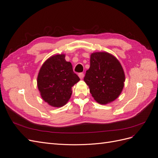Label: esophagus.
<instances>
[{"mask_svg":"<svg viewBox=\"0 0 158 158\" xmlns=\"http://www.w3.org/2000/svg\"><path fill=\"white\" fill-rule=\"evenodd\" d=\"M78 76H79L80 79H82L84 78V74L83 73H80L78 74Z\"/></svg>","mask_w":158,"mask_h":158,"instance_id":"1","label":"esophagus"}]
</instances>
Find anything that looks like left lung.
Listing matches in <instances>:
<instances>
[{
  "label": "left lung",
  "instance_id": "left-lung-1",
  "mask_svg": "<svg viewBox=\"0 0 158 158\" xmlns=\"http://www.w3.org/2000/svg\"><path fill=\"white\" fill-rule=\"evenodd\" d=\"M84 80L95 101L100 104H107L121 94L125 76L115 57L108 52H98L91 55L90 67Z\"/></svg>",
  "mask_w": 158,
  "mask_h": 158
}]
</instances>
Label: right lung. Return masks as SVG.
I'll return each instance as SVG.
<instances>
[{
	"mask_svg": "<svg viewBox=\"0 0 158 158\" xmlns=\"http://www.w3.org/2000/svg\"><path fill=\"white\" fill-rule=\"evenodd\" d=\"M64 55L50 57L42 65L37 76V87L41 98L50 106L59 107L68 102L71 88L80 80Z\"/></svg>",
	"mask_w": 158,
	"mask_h": 158,
	"instance_id": "right-lung-1",
	"label": "right lung"
}]
</instances>
